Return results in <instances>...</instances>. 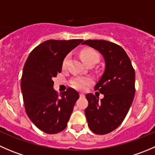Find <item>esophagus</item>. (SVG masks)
Instances as JSON below:
<instances>
[{"mask_svg": "<svg viewBox=\"0 0 155 155\" xmlns=\"http://www.w3.org/2000/svg\"><path fill=\"white\" fill-rule=\"evenodd\" d=\"M79 97H85V94H79Z\"/></svg>", "mask_w": 155, "mask_h": 155, "instance_id": "obj_1", "label": "esophagus"}]
</instances>
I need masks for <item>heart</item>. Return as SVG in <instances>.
Wrapping results in <instances>:
<instances>
[{
	"label": "heart",
	"mask_w": 155,
	"mask_h": 155,
	"mask_svg": "<svg viewBox=\"0 0 155 155\" xmlns=\"http://www.w3.org/2000/svg\"><path fill=\"white\" fill-rule=\"evenodd\" d=\"M80 55L82 59L85 63H87L90 61H94L95 63L98 61L99 59V56L97 51H95L93 49H84L81 51ZM68 56H67L64 58L63 62V66L64 67L66 65L67 61H68ZM92 83V80L91 78L88 77H82V76H79V77H76L71 81L70 84H71L72 87L74 88L77 89L79 91H85L86 90L87 87Z\"/></svg>",
	"instance_id": "b5f03b06"
}]
</instances>
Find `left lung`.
<instances>
[{
	"instance_id": "8db88e82",
	"label": "left lung",
	"mask_w": 155,
	"mask_h": 155,
	"mask_svg": "<svg viewBox=\"0 0 155 155\" xmlns=\"http://www.w3.org/2000/svg\"><path fill=\"white\" fill-rule=\"evenodd\" d=\"M97 50L105 61V70L94 86L104 95H85L89 128L104 135L116 129L125 118L135 94V71L126 51L118 45L104 40H87L82 43Z\"/></svg>"
}]
</instances>
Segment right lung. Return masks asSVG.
I'll return each mask as SVG.
<instances>
[{
	"label": "right lung",
	"instance_id": "add662e5",
	"mask_svg": "<svg viewBox=\"0 0 155 155\" xmlns=\"http://www.w3.org/2000/svg\"><path fill=\"white\" fill-rule=\"evenodd\" d=\"M83 40H48L34 48L23 68L21 89L26 113L37 127L48 134L66 128L79 94L67 89L60 97L52 78L61 72L67 54Z\"/></svg>",
	"mask_w": 155,
	"mask_h": 155
}]
</instances>
